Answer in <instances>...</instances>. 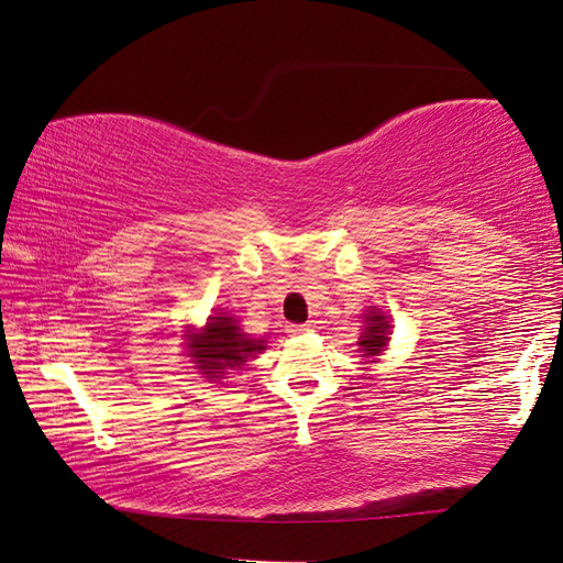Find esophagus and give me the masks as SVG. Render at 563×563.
Wrapping results in <instances>:
<instances>
[{
  "mask_svg": "<svg viewBox=\"0 0 563 563\" xmlns=\"http://www.w3.org/2000/svg\"><path fill=\"white\" fill-rule=\"evenodd\" d=\"M309 327H312V324H288V333H292V336H297V333L309 331Z\"/></svg>",
  "mask_w": 563,
  "mask_h": 563,
  "instance_id": "obj_1",
  "label": "esophagus"
}]
</instances>
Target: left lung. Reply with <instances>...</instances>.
Wrapping results in <instances>:
<instances>
[{
  "mask_svg": "<svg viewBox=\"0 0 563 563\" xmlns=\"http://www.w3.org/2000/svg\"><path fill=\"white\" fill-rule=\"evenodd\" d=\"M363 321L365 327L361 336H357V351L363 353L361 357H367V363H375V357L387 349L391 324L375 307L367 309V314H363Z\"/></svg>",
  "mask_w": 563,
  "mask_h": 563,
  "instance_id": "1",
  "label": "left lung"
}]
</instances>
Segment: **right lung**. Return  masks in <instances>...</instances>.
<instances>
[{
  "mask_svg": "<svg viewBox=\"0 0 563 563\" xmlns=\"http://www.w3.org/2000/svg\"><path fill=\"white\" fill-rule=\"evenodd\" d=\"M186 349L190 363H196L200 375L208 382L222 379L230 369L246 365L251 357L266 351V341L251 339L242 331L239 321L227 312L208 317V324L198 331H186Z\"/></svg>",
  "mask_w": 563,
  "mask_h": 563,
  "instance_id": "add662e5",
  "label": "right lung"
}]
</instances>
